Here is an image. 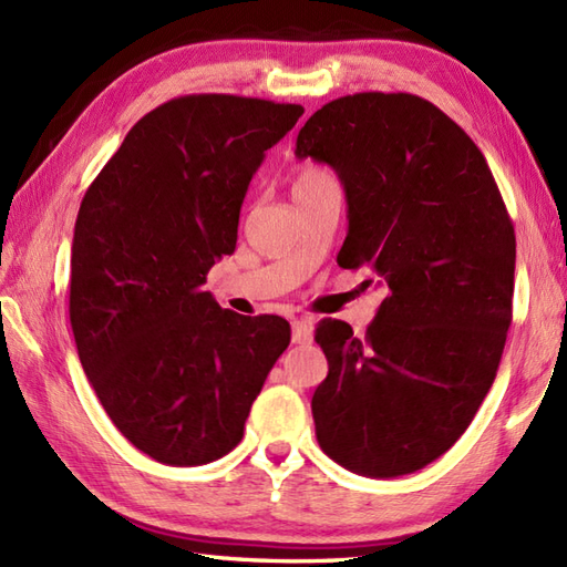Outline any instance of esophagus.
<instances>
[{
    "mask_svg": "<svg viewBox=\"0 0 567 567\" xmlns=\"http://www.w3.org/2000/svg\"><path fill=\"white\" fill-rule=\"evenodd\" d=\"M315 339V321L309 317L292 319V343H309Z\"/></svg>",
    "mask_w": 567,
    "mask_h": 567,
    "instance_id": "1",
    "label": "esophagus"
}]
</instances>
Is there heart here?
Returning <instances> with one entry per match:
<instances>
[{
	"label": "heart",
	"instance_id": "heart-1",
	"mask_svg": "<svg viewBox=\"0 0 567 567\" xmlns=\"http://www.w3.org/2000/svg\"><path fill=\"white\" fill-rule=\"evenodd\" d=\"M323 179H331V175L323 171V167H319V165H302L299 167V173H297V177H295V189L297 187H309V185H319V183H323Z\"/></svg>",
	"mask_w": 567,
	"mask_h": 567
}]
</instances>
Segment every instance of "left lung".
I'll return each instance as SVG.
<instances>
[{
  "label": "left lung",
  "instance_id": "left-lung-1",
  "mask_svg": "<svg viewBox=\"0 0 567 567\" xmlns=\"http://www.w3.org/2000/svg\"><path fill=\"white\" fill-rule=\"evenodd\" d=\"M295 155L341 179V268H368L388 290L365 339L339 319L317 327L329 360L311 396L317 441L351 473L409 475L463 436L495 382L512 323V219L473 138L416 94L323 104Z\"/></svg>",
  "mask_w": 567,
  "mask_h": 567
}]
</instances>
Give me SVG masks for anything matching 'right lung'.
Segmentation results:
<instances>
[{"instance_id": "1", "label": "right lung", "mask_w": 567, "mask_h": 567, "mask_svg": "<svg viewBox=\"0 0 567 567\" xmlns=\"http://www.w3.org/2000/svg\"><path fill=\"white\" fill-rule=\"evenodd\" d=\"M299 104L187 94L128 131L84 192L70 258L80 363L114 426L177 467L244 439L290 346L280 317H240L202 290L238 238L240 204Z\"/></svg>"}]
</instances>
